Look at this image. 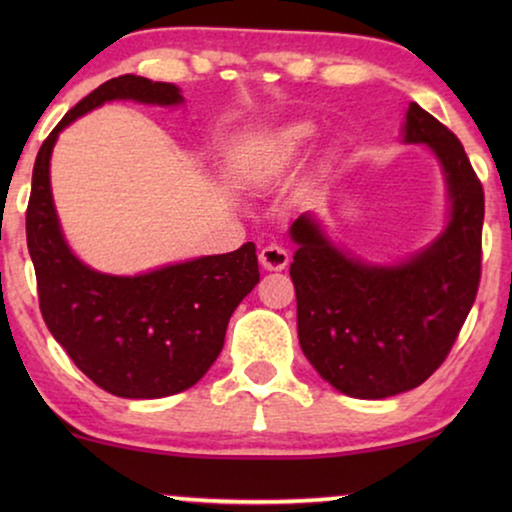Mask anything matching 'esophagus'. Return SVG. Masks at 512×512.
Listing matches in <instances>:
<instances>
[{
	"label": "esophagus",
	"instance_id": "1",
	"mask_svg": "<svg viewBox=\"0 0 512 512\" xmlns=\"http://www.w3.org/2000/svg\"><path fill=\"white\" fill-rule=\"evenodd\" d=\"M289 258H291L289 251L279 247V244H268V247H263L261 254H258V261H261L263 268L270 272L284 270L286 265H289Z\"/></svg>",
	"mask_w": 512,
	"mask_h": 512
}]
</instances>
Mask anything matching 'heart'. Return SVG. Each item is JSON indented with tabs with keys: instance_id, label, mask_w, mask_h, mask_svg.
Segmentation results:
<instances>
[{
	"instance_id": "1",
	"label": "heart",
	"mask_w": 512,
	"mask_h": 512,
	"mask_svg": "<svg viewBox=\"0 0 512 512\" xmlns=\"http://www.w3.org/2000/svg\"><path fill=\"white\" fill-rule=\"evenodd\" d=\"M314 135H317V128L307 121L286 125L275 137L270 149L256 160L254 170H251V179L268 181L277 170H282L284 165H289L293 158L300 156L305 151V146L312 142Z\"/></svg>"
}]
</instances>
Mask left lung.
<instances>
[{"mask_svg": "<svg viewBox=\"0 0 512 512\" xmlns=\"http://www.w3.org/2000/svg\"><path fill=\"white\" fill-rule=\"evenodd\" d=\"M405 144H424L443 170L447 223L405 261H363L333 244L312 214L291 223L298 340L342 394L380 401L429 380L457 340L480 284L485 193L464 146L412 102Z\"/></svg>", "mask_w": 512, "mask_h": 512, "instance_id": "obj_1", "label": "left lung"}]
</instances>
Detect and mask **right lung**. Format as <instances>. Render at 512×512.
<instances>
[{
  "label": "right lung",
  "mask_w": 512,
  "mask_h": 512,
  "mask_svg": "<svg viewBox=\"0 0 512 512\" xmlns=\"http://www.w3.org/2000/svg\"><path fill=\"white\" fill-rule=\"evenodd\" d=\"M114 100L184 104L174 83L123 74L69 109L34 163L27 249L41 314L76 368L114 396L163 398L193 387L221 354L230 314L261 279L256 244L132 277L97 272L76 258L55 212L53 146L76 118Z\"/></svg>",
  "instance_id": "1"
}]
</instances>
